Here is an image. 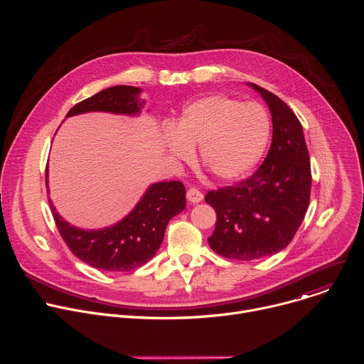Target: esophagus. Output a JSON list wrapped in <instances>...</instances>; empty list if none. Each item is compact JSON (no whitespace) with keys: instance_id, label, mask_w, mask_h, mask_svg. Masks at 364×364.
<instances>
[{"instance_id":"1","label":"esophagus","mask_w":364,"mask_h":364,"mask_svg":"<svg viewBox=\"0 0 364 364\" xmlns=\"http://www.w3.org/2000/svg\"><path fill=\"white\" fill-rule=\"evenodd\" d=\"M187 200L190 203H200L203 200V193L194 187L187 190Z\"/></svg>"}]
</instances>
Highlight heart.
Instances as JSON below:
<instances>
[{
	"label": "heart",
	"instance_id": "1",
	"mask_svg": "<svg viewBox=\"0 0 364 364\" xmlns=\"http://www.w3.org/2000/svg\"><path fill=\"white\" fill-rule=\"evenodd\" d=\"M269 135L271 118L261 103L210 95L183 109L177 129L168 128L163 144L177 161L190 160L193 146L200 145L201 166L216 178L230 181L259 163Z\"/></svg>",
	"mask_w": 364,
	"mask_h": 364
}]
</instances>
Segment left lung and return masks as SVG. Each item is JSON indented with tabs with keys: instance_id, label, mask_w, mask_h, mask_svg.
I'll return each instance as SVG.
<instances>
[{
	"instance_id": "1",
	"label": "left lung",
	"mask_w": 364,
	"mask_h": 364,
	"mask_svg": "<svg viewBox=\"0 0 364 364\" xmlns=\"http://www.w3.org/2000/svg\"><path fill=\"white\" fill-rule=\"evenodd\" d=\"M272 117V144L246 181L205 194L218 215L210 247L229 259L253 261L285 249L308 210L311 164L301 122L272 92L247 83Z\"/></svg>"
}]
</instances>
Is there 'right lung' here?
<instances>
[{"mask_svg": "<svg viewBox=\"0 0 364 364\" xmlns=\"http://www.w3.org/2000/svg\"><path fill=\"white\" fill-rule=\"evenodd\" d=\"M141 92V87L125 85L108 87L77 103L66 118L87 112L136 117L145 105V100L139 99ZM48 203L58 229L75 256L102 271L125 272L145 265L157 253L168 222L186 209V188L180 181L154 183L124 219L102 229L73 226L59 215L50 198Z\"/></svg>", "mask_w": 364, "mask_h": 364, "instance_id": "obj_1", "label": "right lung"}]
</instances>
